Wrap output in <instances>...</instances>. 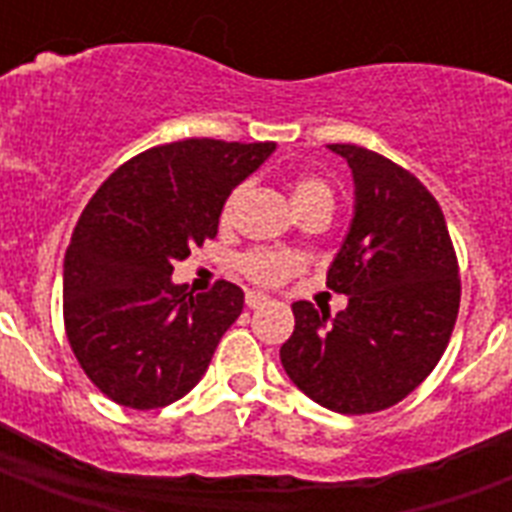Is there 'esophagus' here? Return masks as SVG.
I'll return each instance as SVG.
<instances>
[{
	"mask_svg": "<svg viewBox=\"0 0 512 512\" xmlns=\"http://www.w3.org/2000/svg\"><path fill=\"white\" fill-rule=\"evenodd\" d=\"M268 303H271V297L263 295V292H247V308H252V311H255V308H263V305Z\"/></svg>",
	"mask_w": 512,
	"mask_h": 512,
	"instance_id": "esophagus-1",
	"label": "esophagus"
}]
</instances>
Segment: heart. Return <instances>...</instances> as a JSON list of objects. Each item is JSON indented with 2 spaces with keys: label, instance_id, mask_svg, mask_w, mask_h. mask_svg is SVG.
Instances as JSON below:
<instances>
[{
  "label": "heart",
  "instance_id": "1",
  "mask_svg": "<svg viewBox=\"0 0 512 512\" xmlns=\"http://www.w3.org/2000/svg\"><path fill=\"white\" fill-rule=\"evenodd\" d=\"M239 199V188L228 193V199L223 204V220H228L233 212V204ZM292 199H295V207L303 212V209L313 207V204H332V188L324 177L319 175H300L295 177L292 183ZM241 273L252 279L255 284H263V287H276L281 281H287L292 273L300 268V260H297L292 252L287 249H249L239 257Z\"/></svg>",
  "mask_w": 512,
  "mask_h": 512
}]
</instances>
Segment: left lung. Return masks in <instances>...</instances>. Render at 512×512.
<instances>
[{"instance_id":"obj_1","label":"left lung","mask_w":512,"mask_h":512,"mask_svg":"<svg viewBox=\"0 0 512 512\" xmlns=\"http://www.w3.org/2000/svg\"><path fill=\"white\" fill-rule=\"evenodd\" d=\"M329 148L356 180V215L327 273L348 308L332 316L297 300L281 364L316 404L372 414L404 401L444 356L460 311V265L444 212L412 172L369 148Z\"/></svg>"}]
</instances>
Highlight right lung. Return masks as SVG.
I'll return each instance as SVG.
<instances>
[{"label": "right lung", "instance_id": "1", "mask_svg": "<svg viewBox=\"0 0 512 512\" xmlns=\"http://www.w3.org/2000/svg\"><path fill=\"white\" fill-rule=\"evenodd\" d=\"M273 143L188 138L132 156L100 185L63 263V324L92 385L127 409H159L204 377L244 292L172 284L177 260L215 239L228 193Z\"/></svg>", "mask_w": 512, "mask_h": 512}]
</instances>
